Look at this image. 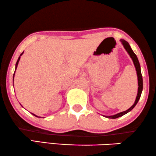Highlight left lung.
<instances>
[{
	"mask_svg": "<svg viewBox=\"0 0 156 156\" xmlns=\"http://www.w3.org/2000/svg\"><path fill=\"white\" fill-rule=\"evenodd\" d=\"M120 41L122 43V44L123 45L124 48H125L126 51H127V53L129 55L130 58H132L133 63H134V65L135 69H136L137 79H138V92H137V96H136V100H135L134 104L131 106V107L129 108L128 110H125V111L119 112V113H117V114L113 115H109V116L103 115L105 117H107V118H110V119H116V118H117V117L123 116L124 115L127 114L129 112H130L131 110H132L133 108L136 106L137 103H138V101L140 99V97H141L142 90H143V79H142V75H141V66H140V64H139L138 58H137V56L136 55V54L134 53V51H132V49L131 48L129 44V43L127 41H126L124 39H120Z\"/></svg>",
	"mask_w": 156,
	"mask_h": 156,
	"instance_id": "8db88e82",
	"label": "left lung"
}]
</instances>
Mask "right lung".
Masks as SVG:
<instances>
[{
	"label": "right lung",
	"instance_id": "add662e5",
	"mask_svg": "<svg viewBox=\"0 0 156 156\" xmlns=\"http://www.w3.org/2000/svg\"><path fill=\"white\" fill-rule=\"evenodd\" d=\"M24 53V51L22 52V53L20 54V57L18 58V60H17V62H16V65H15V73H14V74H13V81H14V76H15V71H16V69H17V65H18V63H19V61H20V57H21V55H22V54ZM33 115H34V116H36L37 117H38L37 115H36L35 114H34V113H31Z\"/></svg>",
	"mask_w": 156,
	"mask_h": 156
}]
</instances>
